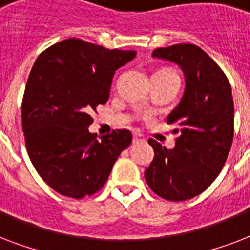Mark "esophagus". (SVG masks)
Wrapping results in <instances>:
<instances>
[{"mask_svg": "<svg viewBox=\"0 0 250 250\" xmlns=\"http://www.w3.org/2000/svg\"><path fill=\"white\" fill-rule=\"evenodd\" d=\"M145 141V137L142 134H139V133H134L133 135V143H141Z\"/></svg>", "mask_w": 250, "mask_h": 250, "instance_id": "34e87169", "label": "esophagus"}]
</instances>
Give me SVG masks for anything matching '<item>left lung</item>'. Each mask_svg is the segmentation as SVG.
Here are the masks:
<instances>
[{"label":"left lung","instance_id":"1","mask_svg":"<svg viewBox=\"0 0 250 250\" xmlns=\"http://www.w3.org/2000/svg\"><path fill=\"white\" fill-rule=\"evenodd\" d=\"M152 56L183 69L185 92L167 117V124L179 125L175 147L168 150L148 139L155 155L145 177L162 198L185 201L206 190L227 160L235 131L231 84L215 61L194 44L158 48Z\"/></svg>","mask_w":250,"mask_h":250}]
</instances>
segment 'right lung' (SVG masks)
I'll list each match as a JSON object with an SVG mask.
<instances>
[{
    "label": "right lung",
    "instance_id": "obj_1",
    "mask_svg": "<svg viewBox=\"0 0 250 250\" xmlns=\"http://www.w3.org/2000/svg\"><path fill=\"white\" fill-rule=\"evenodd\" d=\"M134 57V51L67 39L35 61L23 95V133L35 169L60 194L81 199L100 190L131 143L127 129L99 141L88 126L91 113L107 103L115 71Z\"/></svg>",
    "mask_w": 250,
    "mask_h": 250
}]
</instances>
